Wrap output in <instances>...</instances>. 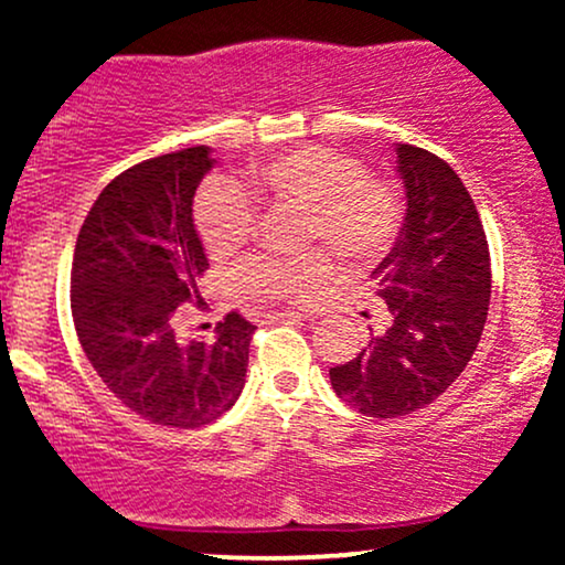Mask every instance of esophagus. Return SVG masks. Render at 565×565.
Instances as JSON below:
<instances>
[{"label": "esophagus", "mask_w": 565, "mask_h": 565, "mask_svg": "<svg viewBox=\"0 0 565 565\" xmlns=\"http://www.w3.org/2000/svg\"><path fill=\"white\" fill-rule=\"evenodd\" d=\"M270 321H284V323H295V321H310L308 313H295V310H284V313H268Z\"/></svg>", "instance_id": "esophagus-1"}]
</instances>
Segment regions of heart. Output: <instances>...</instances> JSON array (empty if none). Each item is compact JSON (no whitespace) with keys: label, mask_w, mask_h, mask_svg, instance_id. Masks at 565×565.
Returning a JSON list of instances; mask_svg holds the SVG:
<instances>
[{"label":"heart","mask_w":565,"mask_h":565,"mask_svg":"<svg viewBox=\"0 0 565 565\" xmlns=\"http://www.w3.org/2000/svg\"><path fill=\"white\" fill-rule=\"evenodd\" d=\"M257 204L300 210V242L329 246L342 263L366 265L391 249L401 199L391 183L369 178L359 159L323 146H302L257 161L244 183L212 180L193 204L196 231L212 257H228L257 228ZM327 252L284 260L257 255L238 270V287L255 300L308 302L327 278Z\"/></svg>","instance_id":"1"}]
</instances>
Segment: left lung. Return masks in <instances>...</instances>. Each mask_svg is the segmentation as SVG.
<instances>
[{
  "label": "left lung",
  "instance_id": "obj_1",
  "mask_svg": "<svg viewBox=\"0 0 565 565\" xmlns=\"http://www.w3.org/2000/svg\"><path fill=\"white\" fill-rule=\"evenodd\" d=\"M395 153L406 215L374 268L387 327L353 361L329 369L334 393L377 419L404 417L446 393L481 342L491 300L489 242L468 188L425 148L395 142Z\"/></svg>",
  "mask_w": 565,
  "mask_h": 565
}]
</instances>
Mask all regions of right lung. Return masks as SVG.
<instances>
[{"label":"right lung","mask_w":565,"mask_h":565,"mask_svg":"<svg viewBox=\"0 0 565 565\" xmlns=\"http://www.w3.org/2000/svg\"><path fill=\"white\" fill-rule=\"evenodd\" d=\"M212 164L196 146L129 167L84 217L71 265V313L97 377L129 412L183 430L236 404L257 329L228 313L212 342L178 337L180 308L206 305L193 193Z\"/></svg>","instance_id":"right-lung-1"}]
</instances>
